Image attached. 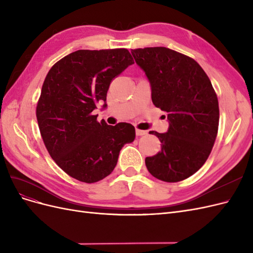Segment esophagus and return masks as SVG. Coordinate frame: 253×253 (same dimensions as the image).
I'll list each match as a JSON object with an SVG mask.
<instances>
[{
	"label": "esophagus",
	"mask_w": 253,
	"mask_h": 253,
	"mask_svg": "<svg viewBox=\"0 0 253 253\" xmlns=\"http://www.w3.org/2000/svg\"><path fill=\"white\" fill-rule=\"evenodd\" d=\"M145 134H147V131H142V129L136 128V135H137V136H143V135H145Z\"/></svg>",
	"instance_id": "obj_1"
}]
</instances>
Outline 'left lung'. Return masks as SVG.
<instances>
[{
    "mask_svg": "<svg viewBox=\"0 0 253 253\" xmlns=\"http://www.w3.org/2000/svg\"><path fill=\"white\" fill-rule=\"evenodd\" d=\"M151 84L152 101L166 112L167 133L151 131L162 142L145 158L149 172L167 182L186 179L201 169L215 141L219 109L211 81L196 61L167 47L131 50Z\"/></svg>",
    "mask_w": 253,
    "mask_h": 253,
    "instance_id": "8db88e82",
    "label": "left lung"
}]
</instances>
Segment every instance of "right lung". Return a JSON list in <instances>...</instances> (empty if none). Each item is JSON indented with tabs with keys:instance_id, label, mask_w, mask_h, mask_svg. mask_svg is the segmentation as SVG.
I'll use <instances>...</instances> for the list:
<instances>
[{
	"instance_id": "1",
	"label": "right lung",
	"mask_w": 253,
	"mask_h": 253,
	"mask_svg": "<svg viewBox=\"0 0 253 253\" xmlns=\"http://www.w3.org/2000/svg\"><path fill=\"white\" fill-rule=\"evenodd\" d=\"M134 64L126 48L80 49L59 60L44 80L37 120L50 157L73 178L93 183L110 175L119 152L135 139V127L97 121L98 103L106 108L114 78Z\"/></svg>"
}]
</instances>
